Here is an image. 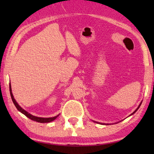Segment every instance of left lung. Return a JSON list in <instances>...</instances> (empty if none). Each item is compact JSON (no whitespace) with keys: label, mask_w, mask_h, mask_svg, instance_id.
I'll use <instances>...</instances> for the list:
<instances>
[{"label":"left lung","mask_w":154,"mask_h":154,"mask_svg":"<svg viewBox=\"0 0 154 154\" xmlns=\"http://www.w3.org/2000/svg\"><path fill=\"white\" fill-rule=\"evenodd\" d=\"M141 103H142V102H140V105H139V106H138V107H137V109H136V110H135L134 112H133V113H131V114H130V116H132V115H133L134 113H135V112H136L137 110H138V109H139V108L140 107V105H141ZM94 122H96V123H98V124H102V125H109L108 124H104V123H100V122H95V121H93Z\"/></svg>","instance_id":"8db88e82"}]
</instances>
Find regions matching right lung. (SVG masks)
I'll list each match as a JSON object with an SVG mask.
<instances>
[{
    "label": "right lung",
    "instance_id": "obj_1",
    "mask_svg": "<svg viewBox=\"0 0 154 154\" xmlns=\"http://www.w3.org/2000/svg\"><path fill=\"white\" fill-rule=\"evenodd\" d=\"M9 90H10V94H11V99L13 100V103H14V104L15 105V107L17 108V110L20 112H21L22 113L25 115L27 118H28L30 119H32V120L37 122H40V123H48V122H51L52 121H54V119H56L58 117L59 115H58V116H56L55 117H52V118H40V117H36L35 116H32V115H31L26 111H25L24 109H22V107H21V106L19 105V104H18L16 102V100H15L14 95H13V94H12L11 83H9Z\"/></svg>",
    "mask_w": 154,
    "mask_h": 154
}]
</instances>
